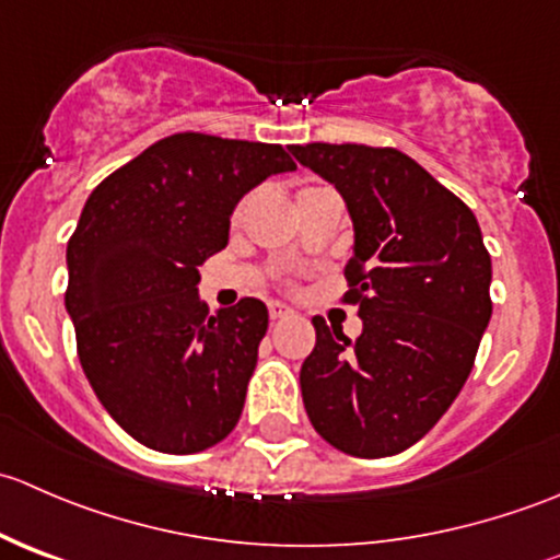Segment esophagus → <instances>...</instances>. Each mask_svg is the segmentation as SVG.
<instances>
[{"mask_svg":"<svg viewBox=\"0 0 560 560\" xmlns=\"http://www.w3.org/2000/svg\"><path fill=\"white\" fill-rule=\"evenodd\" d=\"M268 312H270V319H284V316L292 314V308L287 306V303H270Z\"/></svg>","mask_w":560,"mask_h":560,"instance_id":"obj_1","label":"esophagus"}]
</instances>
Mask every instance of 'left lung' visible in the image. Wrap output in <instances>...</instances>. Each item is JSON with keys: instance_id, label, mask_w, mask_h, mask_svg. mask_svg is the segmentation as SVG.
Wrapping results in <instances>:
<instances>
[{"instance_id": "1", "label": "left lung", "mask_w": 560, "mask_h": 560, "mask_svg": "<svg viewBox=\"0 0 560 560\" xmlns=\"http://www.w3.org/2000/svg\"><path fill=\"white\" fill-rule=\"evenodd\" d=\"M290 151L347 202L354 246L343 301L358 303L363 319L349 341L314 316L303 406L341 453L398 455L453 406L493 314V270L477 217L395 149L308 143Z\"/></svg>"}]
</instances>
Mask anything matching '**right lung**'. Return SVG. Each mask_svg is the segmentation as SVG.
<instances>
[{"instance_id":"obj_1","label":"right lung","mask_w":560,"mask_h":560,"mask_svg":"<svg viewBox=\"0 0 560 560\" xmlns=\"http://www.w3.org/2000/svg\"><path fill=\"white\" fill-rule=\"evenodd\" d=\"M290 171L276 143L180 132L89 195L65 306L89 385L135 442L191 455L238 425L268 308L244 298L208 314L197 268L228 246L241 197Z\"/></svg>"}]
</instances>
